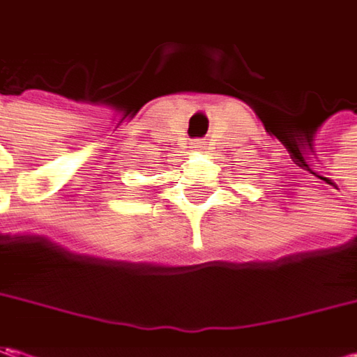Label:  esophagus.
I'll list each match as a JSON object with an SVG mask.
<instances>
[{
    "label": "esophagus",
    "instance_id": "esophagus-1",
    "mask_svg": "<svg viewBox=\"0 0 357 357\" xmlns=\"http://www.w3.org/2000/svg\"><path fill=\"white\" fill-rule=\"evenodd\" d=\"M204 144H206V141H204V139H197V141L192 143V149H197V151H202V149H204Z\"/></svg>",
    "mask_w": 357,
    "mask_h": 357
}]
</instances>
